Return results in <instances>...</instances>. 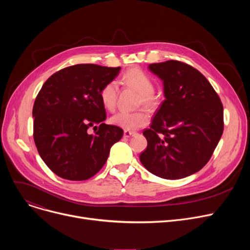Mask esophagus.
<instances>
[{"instance_id":"1","label":"esophagus","mask_w":250,"mask_h":250,"mask_svg":"<svg viewBox=\"0 0 250 250\" xmlns=\"http://www.w3.org/2000/svg\"><path fill=\"white\" fill-rule=\"evenodd\" d=\"M136 133H134V132H130V130H125L124 132V136L125 137V138H129V137H132V136H134Z\"/></svg>"}]
</instances>
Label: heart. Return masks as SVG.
Segmentation results:
<instances>
[{"mask_svg":"<svg viewBox=\"0 0 250 250\" xmlns=\"http://www.w3.org/2000/svg\"><path fill=\"white\" fill-rule=\"evenodd\" d=\"M123 81L137 90L141 95V102L150 106L154 102V91L155 86L152 78L143 72L140 69H133L126 72L124 77ZM117 97V84L114 81H110L105 84L100 91V100L103 106L112 110L115 107ZM149 122V116L145 112H126L120 111L113 114L110 117V123L113 125L120 126L125 130H136L144 125H146Z\"/></svg>","mask_w":250,"mask_h":250,"instance_id":"b5f03b06","label":"heart"}]
</instances>
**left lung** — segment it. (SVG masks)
Wrapping results in <instances>:
<instances>
[{"label": "left lung", "mask_w": 250, "mask_h": 250, "mask_svg": "<svg viewBox=\"0 0 250 250\" xmlns=\"http://www.w3.org/2000/svg\"><path fill=\"white\" fill-rule=\"evenodd\" d=\"M149 71L163 82L165 100L150 128L140 161L165 179L189 176L208 163L222 137L223 105L206 77L177 61L151 63Z\"/></svg>", "instance_id": "obj_1"}]
</instances>
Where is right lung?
I'll return each instance as SVG.
<instances>
[{
    "label": "right lung",
    "mask_w": 250,
    "mask_h": 250,
    "mask_svg": "<svg viewBox=\"0 0 250 250\" xmlns=\"http://www.w3.org/2000/svg\"><path fill=\"white\" fill-rule=\"evenodd\" d=\"M121 68L81 63L50 76L35 99L32 117L37 151L52 172L68 180H86L106 162L124 130L105 125L100 91ZM92 126L94 135L86 133Z\"/></svg>",
    "instance_id": "add662e5"
}]
</instances>
